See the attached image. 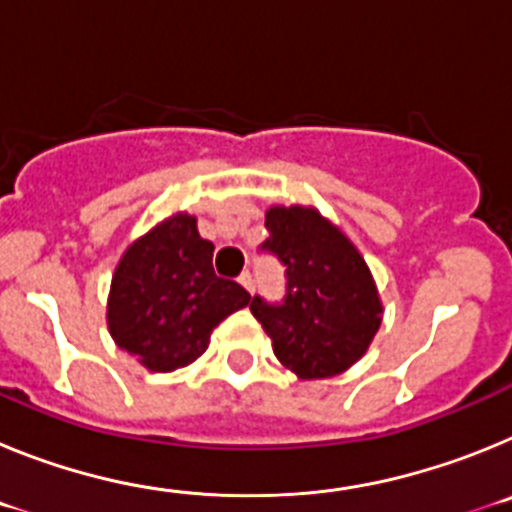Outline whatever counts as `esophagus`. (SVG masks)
<instances>
[{"instance_id":"obj_1","label":"esophagus","mask_w":512,"mask_h":512,"mask_svg":"<svg viewBox=\"0 0 512 512\" xmlns=\"http://www.w3.org/2000/svg\"><path fill=\"white\" fill-rule=\"evenodd\" d=\"M238 282H241L243 287L248 289V292H253V274H251V271H243L241 277H238Z\"/></svg>"}]
</instances>
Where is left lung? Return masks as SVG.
Masks as SVG:
<instances>
[{
  "label": "left lung",
  "instance_id": "obj_1",
  "mask_svg": "<svg viewBox=\"0 0 512 512\" xmlns=\"http://www.w3.org/2000/svg\"><path fill=\"white\" fill-rule=\"evenodd\" d=\"M261 251L287 269L282 302L251 300L274 354L300 379L346 372L382 325V300L364 256L315 207H269Z\"/></svg>",
  "mask_w": 512,
  "mask_h": 512
}]
</instances>
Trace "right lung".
<instances>
[{
    "label": "right lung",
    "instance_id": "1",
    "mask_svg": "<svg viewBox=\"0 0 512 512\" xmlns=\"http://www.w3.org/2000/svg\"><path fill=\"white\" fill-rule=\"evenodd\" d=\"M197 217L176 212L140 235L112 274L107 328L122 351L151 372H174L205 354L210 333L251 302L233 279L217 277Z\"/></svg>",
    "mask_w": 512,
    "mask_h": 512
}]
</instances>
